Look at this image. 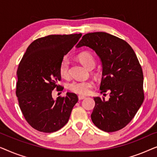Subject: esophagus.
<instances>
[{"label": "esophagus", "instance_id": "obj_1", "mask_svg": "<svg viewBox=\"0 0 157 157\" xmlns=\"http://www.w3.org/2000/svg\"><path fill=\"white\" fill-rule=\"evenodd\" d=\"M78 98L79 100H82V99H84V98H86V96H81V95H78Z\"/></svg>", "mask_w": 157, "mask_h": 157}]
</instances>
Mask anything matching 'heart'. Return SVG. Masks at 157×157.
Returning <instances> with one entry per match:
<instances>
[{
    "mask_svg": "<svg viewBox=\"0 0 157 157\" xmlns=\"http://www.w3.org/2000/svg\"><path fill=\"white\" fill-rule=\"evenodd\" d=\"M78 59L88 69L93 68L95 66V59L91 53L88 52L81 53L78 56ZM68 69H69V60L67 57H64L62 59L59 68L60 74L62 77L68 76ZM94 83L91 81H74L68 83L67 87L71 91L75 94L86 96L91 92Z\"/></svg>",
    "mask_w": 157,
    "mask_h": 157,
    "instance_id": "b5f03b06",
    "label": "heart"
}]
</instances>
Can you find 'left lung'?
I'll list each match as a JSON object with an SVG mask.
<instances>
[{
  "label": "left lung",
  "instance_id": "left-lung-1",
  "mask_svg": "<svg viewBox=\"0 0 157 157\" xmlns=\"http://www.w3.org/2000/svg\"><path fill=\"white\" fill-rule=\"evenodd\" d=\"M87 46L96 53L102 63L101 93L94 97L93 123L106 132L119 131L132 121L144 98L142 68L136 55L125 40L105 32L85 34L76 48Z\"/></svg>",
  "mask_w": 157,
  "mask_h": 157
}]
</instances>
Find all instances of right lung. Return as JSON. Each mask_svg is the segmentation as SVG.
Masks as SVG:
<instances>
[{"label":"right lung","instance_id":"1","mask_svg":"<svg viewBox=\"0 0 157 157\" xmlns=\"http://www.w3.org/2000/svg\"><path fill=\"white\" fill-rule=\"evenodd\" d=\"M82 34L49 35L38 38L28 47L17 70L16 96L28 123L35 129L51 133L61 129L69 119L78 98L67 92L54 100L52 91L63 89L60 64Z\"/></svg>","mask_w":157,"mask_h":157}]
</instances>
